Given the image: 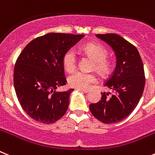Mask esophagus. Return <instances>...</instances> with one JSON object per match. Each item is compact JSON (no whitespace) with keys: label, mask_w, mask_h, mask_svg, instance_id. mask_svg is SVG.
I'll return each mask as SVG.
<instances>
[{"label":"esophagus","mask_w":155,"mask_h":155,"mask_svg":"<svg viewBox=\"0 0 155 155\" xmlns=\"http://www.w3.org/2000/svg\"><path fill=\"white\" fill-rule=\"evenodd\" d=\"M77 89H78V90L82 91V92H89V89H88V88H77Z\"/></svg>","instance_id":"esophagus-1"}]
</instances>
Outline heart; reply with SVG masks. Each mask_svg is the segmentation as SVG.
Segmentation results:
<instances>
[{"mask_svg":"<svg viewBox=\"0 0 155 155\" xmlns=\"http://www.w3.org/2000/svg\"><path fill=\"white\" fill-rule=\"evenodd\" d=\"M84 51L95 61V68L101 74H105L108 71L110 64L106 59L107 56V51L104 46L97 44L89 43L85 45ZM63 64L64 68L69 72H71L76 68L77 55L74 49H69L65 52L63 57ZM97 78L94 74L84 71H76L68 78L70 85L75 88H88L91 84L95 83Z\"/></svg>","mask_w":155,"mask_h":155,"instance_id":"1","label":"heart"}]
</instances>
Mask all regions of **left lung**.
Returning a JSON list of instances; mask_svg holds the SVG:
<instances>
[{
    "mask_svg": "<svg viewBox=\"0 0 155 155\" xmlns=\"http://www.w3.org/2000/svg\"><path fill=\"white\" fill-rule=\"evenodd\" d=\"M96 36L112 48L116 56V67L104 84L111 92H101V100L90 104L89 109L99 121L114 124L128 117L140 102L145 86L143 65L137 48L120 35Z\"/></svg>",
    "mask_w": 155,
    "mask_h": 155,
    "instance_id": "left-lung-1",
    "label": "left lung"
}]
</instances>
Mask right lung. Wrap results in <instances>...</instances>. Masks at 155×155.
<instances>
[{
	"mask_svg": "<svg viewBox=\"0 0 155 155\" xmlns=\"http://www.w3.org/2000/svg\"><path fill=\"white\" fill-rule=\"evenodd\" d=\"M83 37V34H47L31 41L17 59L15 90L22 109L35 121L54 123L67 110L74 89L64 92L55 89L67 83L63 55Z\"/></svg>",
	"mask_w": 155,
	"mask_h": 155,
	"instance_id": "right-lung-1",
	"label": "right lung"
}]
</instances>
